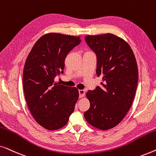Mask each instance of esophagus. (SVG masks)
<instances>
[{"instance_id": "34e87169", "label": "esophagus", "mask_w": 156, "mask_h": 156, "mask_svg": "<svg viewBox=\"0 0 156 156\" xmlns=\"http://www.w3.org/2000/svg\"><path fill=\"white\" fill-rule=\"evenodd\" d=\"M79 94H80V98L84 97V95H85V91L83 90V89H80V90H79Z\"/></svg>"}]
</instances>
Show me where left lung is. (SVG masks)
<instances>
[{"label": "left lung", "instance_id": "left-lung-1", "mask_svg": "<svg viewBox=\"0 0 156 156\" xmlns=\"http://www.w3.org/2000/svg\"><path fill=\"white\" fill-rule=\"evenodd\" d=\"M85 41L97 55V75L101 86L89 90L90 108L84 112L87 122L101 130L116 126L131 108L138 86L136 59L129 44L111 33L85 36Z\"/></svg>", "mask_w": 156, "mask_h": 156}]
</instances>
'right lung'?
<instances>
[{"mask_svg":"<svg viewBox=\"0 0 156 156\" xmlns=\"http://www.w3.org/2000/svg\"><path fill=\"white\" fill-rule=\"evenodd\" d=\"M81 42L80 37L60 33L42 35L32 48L23 69L25 100L33 118L45 129L67 124L79 98L76 87L55 82L63 73L68 53Z\"/></svg>","mask_w":156,"mask_h":156,"instance_id":"right-lung-1","label":"right lung"}]
</instances>
